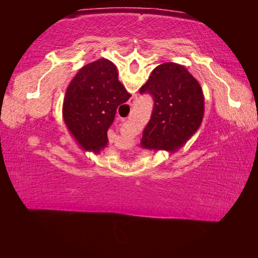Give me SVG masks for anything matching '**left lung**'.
Returning a JSON list of instances; mask_svg holds the SVG:
<instances>
[{
  "instance_id": "left-lung-1",
  "label": "left lung",
  "mask_w": 258,
  "mask_h": 258,
  "mask_svg": "<svg viewBox=\"0 0 258 258\" xmlns=\"http://www.w3.org/2000/svg\"><path fill=\"white\" fill-rule=\"evenodd\" d=\"M140 93H149L154 99L151 118L141 140L145 149L174 152L200 127L205 110L203 89L182 64L157 66Z\"/></svg>"
}]
</instances>
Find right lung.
Listing matches in <instances>:
<instances>
[{"label":"right lung","instance_id":"1","mask_svg":"<svg viewBox=\"0 0 258 258\" xmlns=\"http://www.w3.org/2000/svg\"><path fill=\"white\" fill-rule=\"evenodd\" d=\"M130 97L111 61L99 59L78 71L66 90L62 116L82 149L99 154L106 148L117 108Z\"/></svg>","mask_w":258,"mask_h":258}]
</instances>
